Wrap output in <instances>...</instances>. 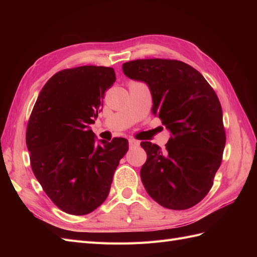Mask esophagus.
<instances>
[{"instance_id": "obj_1", "label": "esophagus", "mask_w": 257, "mask_h": 257, "mask_svg": "<svg viewBox=\"0 0 257 257\" xmlns=\"http://www.w3.org/2000/svg\"><path fill=\"white\" fill-rule=\"evenodd\" d=\"M128 143H130V147L131 148H137V147H139V142L136 141V139H130Z\"/></svg>"}]
</instances>
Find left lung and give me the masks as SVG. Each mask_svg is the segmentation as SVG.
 <instances>
[{"instance_id":"1","label":"left lung","mask_w":257,"mask_h":257,"mask_svg":"<svg viewBox=\"0 0 257 257\" xmlns=\"http://www.w3.org/2000/svg\"><path fill=\"white\" fill-rule=\"evenodd\" d=\"M128 78L148 84L152 113L170 136L165 150L149 142L141 146L147 161L141 178L161 206L185 210L212 188L226 142L220 100L195 68L177 60L145 59L122 65Z\"/></svg>"}]
</instances>
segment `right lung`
I'll return each instance as SVG.
<instances>
[{"instance_id": "right-lung-1", "label": "right lung", "mask_w": 257, "mask_h": 257, "mask_svg": "<svg viewBox=\"0 0 257 257\" xmlns=\"http://www.w3.org/2000/svg\"><path fill=\"white\" fill-rule=\"evenodd\" d=\"M114 81L111 67L63 69L46 82L30 115L31 167L52 203L66 213L88 214L104 203L128 150L121 137L96 145L90 128Z\"/></svg>"}]
</instances>
